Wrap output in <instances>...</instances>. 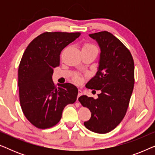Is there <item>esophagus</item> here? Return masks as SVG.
Returning <instances> with one entry per match:
<instances>
[{"label":"esophagus","mask_w":155,"mask_h":155,"mask_svg":"<svg viewBox=\"0 0 155 155\" xmlns=\"http://www.w3.org/2000/svg\"><path fill=\"white\" fill-rule=\"evenodd\" d=\"M82 94V90H78V99L79 98V97L81 96V95Z\"/></svg>","instance_id":"esophagus-1"}]
</instances>
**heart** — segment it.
<instances>
[{
	"label": "heart",
	"mask_w": 155,
	"mask_h": 155,
	"mask_svg": "<svg viewBox=\"0 0 155 155\" xmlns=\"http://www.w3.org/2000/svg\"><path fill=\"white\" fill-rule=\"evenodd\" d=\"M82 48H94V49H97V48L95 47L94 45H92V44H84V45L83 46V47H82ZM73 80H74V82H75V83L80 84V83H82V80H83V79H82V77L81 75H78H78H75V77L73 78Z\"/></svg>",
	"instance_id": "obj_1"
}]
</instances>
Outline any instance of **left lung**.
Segmentation results:
<instances>
[{"label":"left lung","instance_id":"1","mask_svg":"<svg viewBox=\"0 0 155 155\" xmlns=\"http://www.w3.org/2000/svg\"><path fill=\"white\" fill-rule=\"evenodd\" d=\"M100 48L98 71L86 87L100 90L98 98L86 95L78 100L91 111L84 126L92 132L107 133L121 122L134 87V61L130 51L107 31L90 34Z\"/></svg>","mask_w":155,"mask_h":155}]
</instances>
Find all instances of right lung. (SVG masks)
Instances as JSON below:
<instances>
[{"label":"right lung","instance_id":"add662e5","mask_svg":"<svg viewBox=\"0 0 155 155\" xmlns=\"http://www.w3.org/2000/svg\"><path fill=\"white\" fill-rule=\"evenodd\" d=\"M80 32H44L30 42L18 68L20 101L27 119L38 128L54 126L65 107L77 99L78 90L71 83L52 80L54 68L60 65L61 51L80 37Z\"/></svg>","mask_w":155,"mask_h":155}]
</instances>
